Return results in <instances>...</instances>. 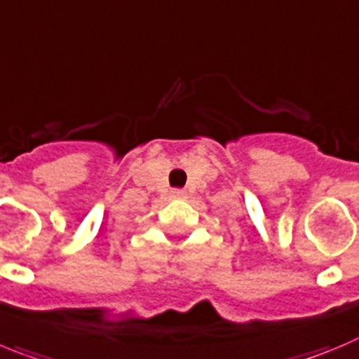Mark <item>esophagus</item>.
Returning <instances> with one entry per match:
<instances>
[{
	"label": "esophagus",
	"instance_id": "obj_1",
	"mask_svg": "<svg viewBox=\"0 0 359 359\" xmlns=\"http://www.w3.org/2000/svg\"><path fill=\"white\" fill-rule=\"evenodd\" d=\"M170 196H172L174 199H185L187 192H185V190H182V189H174L172 192H170Z\"/></svg>",
	"mask_w": 359,
	"mask_h": 359
}]
</instances>
